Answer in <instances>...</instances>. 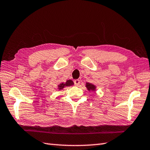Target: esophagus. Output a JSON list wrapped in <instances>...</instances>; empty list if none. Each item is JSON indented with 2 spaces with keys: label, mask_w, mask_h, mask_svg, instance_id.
Masks as SVG:
<instances>
[{
  "label": "esophagus",
  "mask_w": 150,
  "mask_h": 150,
  "mask_svg": "<svg viewBox=\"0 0 150 150\" xmlns=\"http://www.w3.org/2000/svg\"><path fill=\"white\" fill-rule=\"evenodd\" d=\"M74 83L76 86H78L79 83H80V80H79V79H76V80L74 81Z\"/></svg>",
  "instance_id": "1"
}]
</instances>
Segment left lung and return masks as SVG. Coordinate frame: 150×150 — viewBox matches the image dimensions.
I'll return each mask as SVG.
<instances>
[{"label": "left lung", "mask_w": 150, "mask_h": 150, "mask_svg": "<svg viewBox=\"0 0 150 150\" xmlns=\"http://www.w3.org/2000/svg\"><path fill=\"white\" fill-rule=\"evenodd\" d=\"M86 86L88 91H94V89H95V86L91 83H87Z\"/></svg>", "instance_id": "1"}]
</instances>
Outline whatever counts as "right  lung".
I'll use <instances>...</instances> for the list:
<instances>
[{
  "label": "right lung",
  "instance_id": "1",
  "mask_svg": "<svg viewBox=\"0 0 150 150\" xmlns=\"http://www.w3.org/2000/svg\"><path fill=\"white\" fill-rule=\"evenodd\" d=\"M74 84V83L71 79H69V80H67L66 81L65 83H61L60 85H59V89H62L64 87H65V86H71Z\"/></svg>",
  "mask_w": 150,
  "mask_h": 150
}]
</instances>
